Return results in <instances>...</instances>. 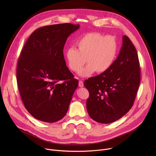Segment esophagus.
I'll return each mask as SVG.
<instances>
[{"label":"esophagus","mask_w":156,"mask_h":156,"mask_svg":"<svg viewBox=\"0 0 156 156\" xmlns=\"http://www.w3.org/2000/svg\"><path fill=\"white\" fill-rule=\"evenodd\" d=\"M78 85H79V86L80 87H83V86H84V84H83V81H79V83H78Z\"/></svg>","instance_id":"34e87169"}]
</instances>
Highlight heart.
I'll use <instances>...</instances> for the list:
<instances>
[{
	"label": "heart",
	"instance_id": "b5f03b06",
	"mask_svg": "<svg viewBox=\"0 0 156 156\" xmlns=\"http://www.w3.org/2000/svg\"><path fill=\"white\" fill-rule=\"evenodd\" d=\"M77 49L69 48L65 56L69 69L78 72L85 62L88 65L79 72L85 77L95 71L97 73L107 72L113 65L118 52V42L112 36H104L91 32L85 34L76 42Z\"/></svg>",
	"mask_w": 156,
	"mask_h": 156
}]
</instances>
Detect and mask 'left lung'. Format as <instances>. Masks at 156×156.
I'll return each instance as SVG.
<instances>
[{
  "instance_id": "1",
  "label": "left lung",
  "mask_w": 156,
  "mask_h": 156,
  "mask_svg": "<svg viewBox=\"0 0 156 156\" xmlns=\"http://www.w3.org/2000/svg\"><path fill=\"white\" fill-rule=\"evenodd\" d=\"M137 51L126 36L120 54L105 72L90 78L84 86L90 93L86 101L89 115L97 122H114L132 107L140 84Z\"/></svg>"
}]
</instances>
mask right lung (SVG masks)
I'll return each instance as SVG.
<instances>
[{
  "instance_id": "1",
  "label": "right lung",
  "mask_w": 156,
  "mask_h": 156,
  "mask_svg": "<svg viewBox=\"0 0 156 156\" xmlns=\"http://www.w3.org/2000/svg\"><path fill=\"white\" fill-rule=\"evenodd\" d=\"M80 25L62 23L41 27L27 41L18 58L16 80L28 112L53 123L67 112L78 80L66 65L63 48Z\"/></svg>"
}]
</instances>
